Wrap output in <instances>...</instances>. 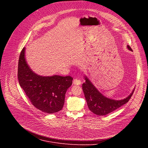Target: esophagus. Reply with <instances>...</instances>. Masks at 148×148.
Wrapping results in <instances>:
<instances>
[{
  "label": "esophagus",
  "instance_id": "esophagus-1",
  "mask_svg": "<svg viewBox=\"0 0 148 148\" xmlns=\"http://www.w3.org/2000/svg\"><path fill=\"white\" fill-rule=\"evenodd\" d=\"M81 81L77 78H75L73 80V84H74V85H76V86H79L81 84Z\"/></svg>",
  "mask_w": 148,
  "mask_h": 148
}]
</instances>
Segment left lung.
Here are the masks:
<instances>
[{
	"label": "left lung",
	"mask_w": 148,
	"mask_h": 148,
	"mask_svg": "<svg viewBox=\"0 0 148 148\" xmlns=\"http://www.w3.org/2000/svg\"><path fill=\"white\" fill-rule=\"evenodd\" d=\"M127 47L129 50L132 51L130 46H128ZM85 79L86 82L82 84V90L88 108L92 112L97 115H107L127 103L134 94L135 90L125 99L118 101L114 100L101 94L87 77H85Z\"/></svg>",
	"instance_id": "left-lung-1"
}]
</instances>
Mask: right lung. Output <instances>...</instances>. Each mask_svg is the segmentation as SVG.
<instances>
[{"instance_id":"1","label":"right lung","mask_w":148,"mask_h":148,"mask_svg":"<svg viewBox=\"0 0 148 148\" xmlns=\"http://www.w3.org/2000/svg\"><path fill=\"white\" fill-rule=\"evenodd\" d=\"M25 47L21 51L17 77L20 87L33 105L45 113L61 111L64 103L67 89L72 85L71 76H40L33 73L25 57Z\"/></svg>"}]
</instances>
